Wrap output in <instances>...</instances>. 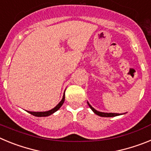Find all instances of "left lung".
Instances as JSON below:
<instances>
[{"label": "left lung", "mask_w": 151, "mask_h": 151, "mask_svg": "<svg viewBox=\"0 0 151 151\" xmlns=\"http://www.w3.org/2000/svg\"><path fill=\"white\" fill-rule=\"evenodd\" d=\"M88 104L89 107L91 108L92 110V111L94 112L95 114H97V116H102V117H113V116H119L120 114L119 113H102V112H99L96 110L94 108L92 107L90 105L88 102Z\"/></svg>", "instance_id": "obj_1"}]
</instances>
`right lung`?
<instances>
[{
	"instance_id": "add662e5",
	"label": "right lung",
	"mask_w": 151,
	"mask_h": 151,
	"mask_svg": "<svg viewBox=\"0 0 151 151\" xmlns=\"http://www.w3.org/2000/svg\"><path fill=\"white\" fill-rule=\"evenodd\" d=\"M65 94H63V99L61 100L60 102L54 108H53L52 110H48V111H45V112H32V111H27L28 113H29L32 115L35 116H38V117H42V116H48L51 115L54 113H55L56 111L59 110L60 108L61 107L63 104L64 101H65Z\"/></svg>"
}]
</instances>
